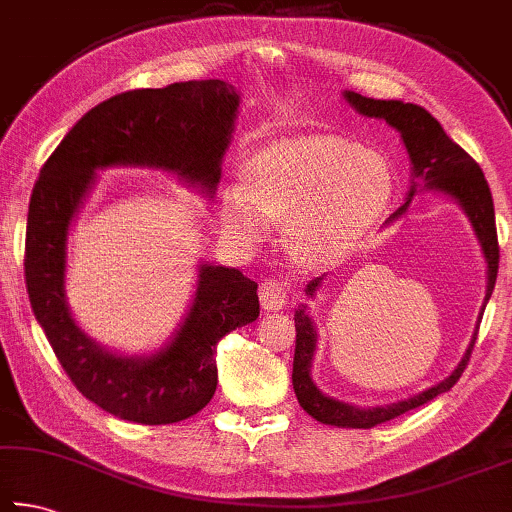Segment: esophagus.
<instances>
[{
    "label": "esophagus",
    "mask_w": 512,
    "mask_h": 512,
    "mask_svg": "<svg viewBox=\"0 0 512 512\" xmlns=\"http://www.w3.org/2000/svg\"><path fill=\"white\" fill-rule=\"evenodd\" d=\"M259 300H262V306L266 311H277L288 302V293L284 282L275 280V277H268V280L262 282L259 286Z\"/></svg>",
    "instance_id": "1"
}]
</instances>
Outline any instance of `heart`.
Here are the masks:
<instances>
[{"instance_id":"b5f03b06","label":"heart","mask_w":512,"mask_h":512,"mask_svg":"<svg viewBox=\"0 0 512 512\" xmlns=\"http://www.w3.org/2000/svg\"><path fill=\"white\" fill-rule=\"evenodd\" d=\"M392 197V170L374 150L342 136L282 138L250 156L230 183L221 219L232 235L262 241L273 217L306 262H333L356 248Z\"/></svg>"}]
</instances>
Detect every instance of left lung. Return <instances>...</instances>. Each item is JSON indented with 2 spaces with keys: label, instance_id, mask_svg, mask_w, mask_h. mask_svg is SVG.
Wrapping results in <instances>:
<instances>
[{
  "label": "left lung",
  "instance_id": "1",
  "mask_svg": "<svg viewBox=\"0 0 512 512\" xmlns=\"http://www.w3.org/2000/svg\"><path fill=\"white\" fill-rule=\"evenodd\" d=\"M342 96H345V100L358 111V114L367 118H383L387 125H392L396 129V132H401L405 150L410 154V161H412L410 192H407V199L403 206L387 219V224L405 215L412 199L416 197V192L421 188L445 194V197H450L454 203H459L461 210L466 212L472 228H475V235L479 239L483 257H486V264H488V291L479 313V320H481L483 309H486V304L492 295V288H495V282H497L499 244H497V226H495V206H492V194L479 163L472 159L466 150H461V147L443 132L439 120H436L430 111H425L423 107L412 105V102H403V100L365 98L356 94V91H345ZM322 280L324 277H315L313 282H309V286H306V295L313 297L315 291L320 288ZM295 331L297 336H295V358H293V389H295L297 403L304 407L306 414H311L315 421L320 423L338 425V427H362V430H369V427L392 421V418L410 412L414 407H421L427 401H432V398L452 389V385L461 378L463 369H466L472 349H475L479 322L466 353H463L461 362L454 367V371L448 378H443L441 383L425 389L421 394L405 398V401H398L392 405H385V407L383 405L356 407L322 394L311 378V362L315 353V342H318V333H315L313 320L309 318V313H306V306H300V309L295 311Z\"/></svg>",
  "mask_w": 512,
  "mask_h": 512
}]
</instances>
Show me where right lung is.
<instances>
[{
	"mask_svg": "<svg viewBox=\"0 0 512 512\" xmlns=\"http://www.w3.org/2000/svg\"><path fill=\"white\" fill-rule=\"evenodd\" d=\"M237 109V89L224 80L125 91L71 127L33 188L24 255L33 313L71 383L123 421L179 423L210 403L217 342L257 320V284L237 268L201 264L192 306L170 342L152 356H123L91 340L69 311V228L102 167H159L212 197Z\"/></svg>",
	"mask_w": 512,
	"mask_h": 512,
	"instance_id": "1",
	"label": "right lung"
}]
</instances>
